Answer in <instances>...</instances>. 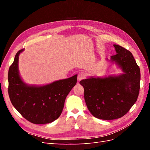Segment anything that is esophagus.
Wrapping results in <instances>:
<instances>
[{"mask_svg":"<svg viewBox=\"0 0 150 150\" xmlns=\"http://www.w3.org/2000/svg\"><path fill=\"white\" fill-rule=\"evenodd\" d=\"M86 75L84 72H79L78 76V80L79 81L82 80L86 78Z\"/></svg>","mask_w":150,"mask_h":150,"instance_id":"34e87169","label":"esophagus"}]
</instances>
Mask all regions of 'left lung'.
<instances>
[{
	"label": "left lung",
	"instance_id": "left-lung-1",
	"mask_svg": "<svg viewBox=\"0 0 150 150\" xmlns=\"http://www.w3.org/2000/svg\"><path fill=\"white\" fill-rule=\"evenodd\" d=\"M116 55L106 60L120 68L122 73L105 77H89L79 83L84 89V99L90 112L98 119L120 118L137 101L139 91L140 69L128 50L114 44Z\"/></svg>",
	"mask_w": 150,
	"mask_h": 150
}]
</instances>
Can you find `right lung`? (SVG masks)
<instances>
[{"label": "right lung", "mask_w": 150, "mask_h": 150, "mask_svg": "<svg viewBox=\"0 0 150 150\" xmlns=\"http://www.w3.org/2000/svg\"><path fill=\"white\" fill-rule=\"evenodd\" d=\"M22 51L24 49L17 52L8 69V93L11 101L32 123H50L61 115L65 99L76 85L78 75L42 86L26 84L19 71V57Z\"/></svg>", "instance_id": "right-lung-1"}]
</instances>
